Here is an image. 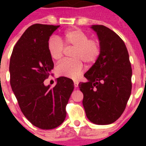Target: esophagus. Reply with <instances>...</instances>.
Wrapping results in <instances>:
<instances>
[{
    "label": "esophagus",
    "instance_id": "obj_1",
    "mask_svg": "<svg viewBox=\"0 0 146 146\" xmlns=\"http://www.w3.org/2000/svg\"><path fill=\"white\" fill-rule=\"evenodd\" d=\"M73 83H74V87L75 88H78V84H79V82H78V80H73Z\"/></svg>",
    "mask_w": 146,
    "mask_h": 146
}]
</instances>
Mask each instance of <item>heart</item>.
<instances>
[{
	"instance_id": "obj_1",
	"label": "heart",
	"mask_w": 146,
	"mask_h": 146,
	"mask_svg": "<svg viewBox=\"0 0 146 146\" xmlns=\"http://www.w3.org/2000/svg\"><path fill=\"white\" fill-rule=\"evenodd\" d=\"M50 56L54 60H60L64 56L65 48L73 50L70 56L73 58L61 62L56 66V73L59 76L75 79L82 73L84 63L92 66L98 61L102 52L100 42L79 29H72L64 32L60 38L51 36L47 43Z\"/></svg>"
}]
</instances>
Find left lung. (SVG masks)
Wrapping results in <instances>:
<instances>
[{"instance_id": "left-lung-1", "label": "left lung", "mask_w": 146, "mask_h": 146, "mask_svg": "<svg viewBox=\"0 0 146 146\" xmlns=\"http://www.w3.org/2000/svg\"><path fill=\"white\" fill-rule=\"evenodd\" d=\"M92 28L97 33L102 52L84 74L88 82H80L79 88L87 117L106 125L119 119L125 110L131 93V65L124 42L115 32L102 25Z\"/></svg>"}]
</instances>
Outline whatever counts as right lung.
Instances as JSON below:
<instances>
[{
    "label": "right lung",
    "instance_id": "1",
    "mask_svg": "<svg viewBox=\"0 0 146 146\" xmlns=\"http://www.w3.org/2000/svg\"><path fill=\"white\" fill-rule=\"evenodd\" d=\"M58 27L44 24L29 27L15 45L9 64L10 84L22 113L43 130L63 123L74 88L73 80L66 76L58 77L54 88L44 84L54 68L47 43Z\"/></svg>",
    "mask_w": 146,
    "mask_h": 146
}]
</instances>
